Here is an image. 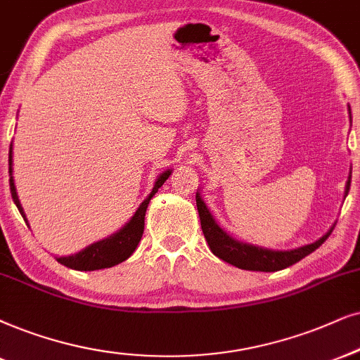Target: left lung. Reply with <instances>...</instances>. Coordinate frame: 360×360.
Here are the masks:
<instances>
[{
  "instance_id": "8db88e82",
  "label": "left lung",
  "mask_w": 360,
  "mask_h": 360,
  "mask_svg": "<svg viewBox=\"0 0 360 360\" xmlns=\"http://www.w3.org/2000/svg\"><path fill=\"white\" fill-rule=\"evenodd\" d=\"M349 115H350V106H349ZM352 122V120H350ZM350 177H352V167H350V174L347 177V183H345L344 198L349 194L350 188ZM195 204H198V212L199 219H201L202 234L207 240L209 249L214 256H217L222 261L233 264V266L239 267V269L245 271H261V272H276L285 267L292 266V264L299 262L309 254L316 251L319 245L324 244V240L329 238L334 226L330 227L327 233L316 240V243L301 245V248L288 249V251H276V249H267L262 245H254L249 243H243L238 240L233 236L226 233L222 227L217 224L216 217L212 216V212L209 211L207 204L204 202L201 193H195Z\"/></svg>"
}]
</instances>
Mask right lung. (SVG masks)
I'll list each match as a JSON object with an SVG mask.
<instances>
[{"label":"right lung","mask_w":360,"mask_h":360,"mask_svg":"<svg viewBox=\"0 0 360 360\" xmlns=\"http://www.w3.org/2000/svg\"><path fill=\"white\" fill-rule=\"evenodd\" d=\"M10 189H11V198L15 201L18 211L21 212L22 219L26 221V224L30 226L28 219H26L25 209H22L20 198H18L16 186H15V177H13V143L10 146ZM172 169H166L165 172L158 176L154 188L146 199L139 204V207L136 209L129 221L126 222L121 229H117L115 234L108 236V238L99 239L96 243L86 245L84 249H81L79 252L71 254V256H61L56 257V261L63 266L70 267L75 271H98V269H106V267H112L126 261L138 248L141 238L144 233V216H146V209L149 201L153 199V195L158 193V189L165 184V181L171 176Z\"/></svg>","instance_id":"obj_1"}]
</instances>
